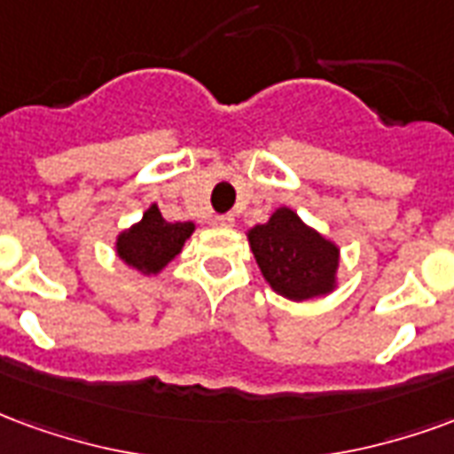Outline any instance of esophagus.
<instances>
[{"instance_id": "1", "label": "esophagus", "mask_w": 454, "mask_h": 454, "mask_svg": "<svg viewBox=\"0 0 454 454\" xmlns=\"http://www.w3.org/2000/svg\"><path fill=\"white\" fill-rule=\"evenodd\" d=\"M217 223L223 224V227H234L237 217H234V215H220V217H217Z\"/></svg>"}]
</instances>
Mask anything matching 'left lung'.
<instances>
[{"label":"left lung","instance_id":"1","mask_svg":"<svg viewBox=\"0 0 454 454\" xmlns=\"http://www.w3.org/2000/svg\"><path fill=\"white\" fill-rule=\"evenodd\" d=\"M251 254L268 287L293 302L324 297L339 287L340 249L304 223L293 207H276L247 231Z\"/></svg>","mask_w":454,"mask_h":454}]
</instances>
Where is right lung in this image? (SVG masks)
Returning a JSON list of instances; mask_svg holds the SVG:
<instances>
[{"mask_svg":"<svg viewBox=\"0 0 454 454\" xmlns=\"http://www.w3.org/2000/svg\"><path fill=\"white\" fill-rule=\"evenodd\" d=\"M193 231V223H168L159 205L152 203L140 223L118 231L115 256L142 276H159L184 251Z\"/></svg>","mask_w":454,"mask_h":454,"instance_id":"add662e5","label":"right lung"}]
</instances>
